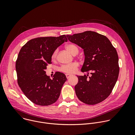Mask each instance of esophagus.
<instances>
[{"mask_svg": "<svg viewBox=\"0 0 135 135\" xmlns=\"http://www.w3.org/2000/svg\"><path fill=\"white\" fill-rule=\"evenodd\" d=\"M71 76H72V75H71V74H66V78H67V79L69 78L70 77H71Z\"/></svg>", "mask_w": 135, "mask_h": 135, "instance_id": "1", "label": "esophagus"}]
</instances>
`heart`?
Instances as JSON below:
<instances>
[{
  "label": "heart",
  "mask_w": 135,
  "mask_h": 135,
  "mask_svg": "<svg viewBox=\"0 0 135 135\" xmlns=\"http://www.w3.org/2000/svg\"><path fill=\"white\" fill-rule=\"evenodd\" d=\"M66 49L67 50L70 52L71 54L75 55L79 52V49L75 45L69 44L66 46ZM57 55V50L53 52L51 55V59L52 60H55ZM79 67V64L77 62H73L68 65H64L61 66L59 68L60 71L66 73H73L75 72L77 68Z\"/></svg>",
  "instance_id": "heart-1"
}]
</instances>
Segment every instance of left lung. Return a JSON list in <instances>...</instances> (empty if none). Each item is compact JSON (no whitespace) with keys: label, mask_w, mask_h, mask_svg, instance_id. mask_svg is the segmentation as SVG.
<instances>
[{"label":"left lung","mask_w":135,"mask_h":135,"mask_svg":"<svg viewBox=\"0 0 135 135\" xmlns=\"http://www.w3.org/2000/svg\"><path fill=\"white\" fill-rule=\"evenodd\" d=\"M68 40L82 48L85 59L82 72L92 75L78 76L79 82L75 86L80 100L88 105H95L106 99L112 92L119 74V57L116 49L103 35L91 31L67 35Z\"/></svg>","instance_id":"1"}]
</instances>
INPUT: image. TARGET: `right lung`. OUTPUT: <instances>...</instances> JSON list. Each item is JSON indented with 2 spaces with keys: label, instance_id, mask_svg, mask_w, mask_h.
<instances>
[{
  "label": "right lung",
  "instance_id": "right-lung-1",
  "mask_svg": "<svg viewBox=\"0 0 135 135\" xmlns=\"http://www.w3.org/2000/svg\"><path fill=\"white\" fill-rule=\"evenodd\" d=\"M65 35L33 38L22 47L16 61L17 83L26 97L40 106H49L59 98L67 78L56 72L52 79L46 74L55 50L67 42Z\"/></svg>",
  "mask_w": 135,
  "mask_h": 135
}]
</instances>
